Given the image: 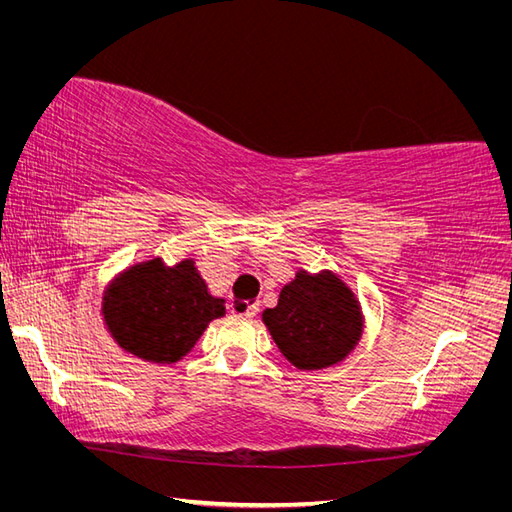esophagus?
<instances>
[{
	"label": "esophagus",
	"mask_w": 512,
	"mask_h": 512,
	"mask_svg": "<svg viewBox=\"0 0 512 512\" xmlns=\"http://www.w3.org/2000/svg\"><path fill=\"white\" fill-rule=\"evenodd\" d=\"M230 312L235 316H241V318H254L256 312H258V305H250L245 301H232L230 303Z\"/></svg>",
	"instance_id": "obj_1"
}]
</instances>
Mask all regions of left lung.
<instances>
[{
    "instance_id": "left-lung-1",
    "label": "left lung",
    "mask_w": 512,
    "mask_h": 512,
    "mask_svg": "<svg viewBox=\"0 0 512 512\" xmlns=\"http://www.w3.org/2000/svg\"><path fill=\"white\" fill-rule=\"evenodd\" d=\"M275 346L301 371L342 363L363 337V309L337 273L299 269L280 290L275 307L262 312Z\"/></svg>"
}]
</instances>
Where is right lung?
<instances>
[{
  "mask_svg": "<svg viewBox=\"0 0 512 512\" xmlns=\"http://www.w3.org/2000/svg\"><path fill=\"white\" fill-rule=\"evenodd\" d=\"M194 260L173 267L151 258L121 271L102 294L104 327L115 344L136 359L173 365L188 354L209 322L226 314Z\"/></svg>",
  "mask_w": 512,
  "mask_h": 512,
  "instance_id": "obj_1",
  "label": "right lung"
}]
</instances>
